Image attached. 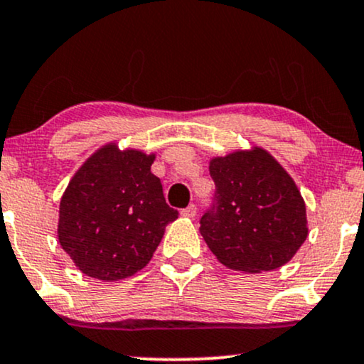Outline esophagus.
<instances>
[{
    "instance_id": "obj_1",
    "label": "esophagus",
    "mask_w": 364,
    "mask_h": 364,
    "mask_svg": "<svg viewBox=\"0 0 364 364\" xmlns=\"http://www.w3.org/2000/svg\"><path fill=\"white\" fill-rule=\"evenodd\" d=\"M181 215L183 217H188V219H193V217L196 215V207L193 205V203H191V205H188L186 208H183Z\"/></svg>"
}]
</instances>
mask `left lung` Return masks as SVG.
I'll use <instances>...</instances> for the list:
<instances>
[{
  "label": "left lung",
  "mask_w": 364,
  "mask_h": 364,
  "mask_svg": "<svg viewBox=\"0 0 364 364\" xmlns=\"http://www.w3.org/2000/svg\"><path fill=\"white\" fill-rule=\"evenodd\" d=\"M215 207L200 232L231 270L260 274L286 265L308 237L306 203L291 174L263 147L212 157Z\"/></svg>",
  "instance_id": "8db88e82"
}]
</instances>
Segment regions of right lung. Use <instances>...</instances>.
<instances>
[{
  "label": "right lung",
  "instance_id": "1",
  "mask_svg": "<svg viewBox=\"0 0 364 364\" xmlns=\"http://www.w3.org/2000/svg\"><path fill=\"white\" fill-rule=\"evenodd\" d=\"M156 154L107 141L70 179L60 200L58 241L78 270L104 282L140 272L178 210L150 171Z\"/></svg>",
  "mask_w": 364,
  "mask_h": 364
}]
</instances>
